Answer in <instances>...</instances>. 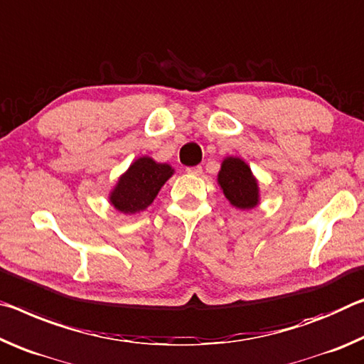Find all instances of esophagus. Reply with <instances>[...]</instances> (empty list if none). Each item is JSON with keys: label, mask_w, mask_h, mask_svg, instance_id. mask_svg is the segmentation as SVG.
Instances as JSON below:
<instances>
[{"label": "esophagus", "mask_w": 364, "mask_h": 364, "mask_svg": "<svg viewBox=\"0 0 364 364\" xmlns=\"http://www.w3.org/2000/svg\"><path fill=\"white\" fill-rule=\"evenodd\" d=\"M188 174H193V176H200L201 172H203V168L201 166H192V168H187L186 169Z\"/></svg>", "instance_id": "esophagus-1"}]
</instances>
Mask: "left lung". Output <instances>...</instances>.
Returning a JSON list of instances; mask_svg holds the SVG:
<instances>
[{"mask_svg":"<svg viewBox=\"0 0 364 364\" xmlns=\"http://www.w3.org/2000/svg\"><path fill=\"white\" fill-rule=\"evenodd\" d=\"M218 183L221 186L225 198L232 206L240 210H252L259 201L258 182L252 169L240 158H225L218 174Z\"/></svg>","mask_w":364,"mask_h":364,"instance_id":"obj_1","label":"left lung"}]
</instances>
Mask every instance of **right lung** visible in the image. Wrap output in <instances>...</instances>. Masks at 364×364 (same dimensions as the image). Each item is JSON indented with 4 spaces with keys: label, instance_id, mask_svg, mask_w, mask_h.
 Returning a JSON list of instances; mask_svg holds the SVG:
<instances>
[{
    "label": "right lung",
    "instance_id": "add662e5",
    "mask_svg": "<svg viewBox=\"0 0 364 364\" xmlns=\"http://www.w3.org/2000/svg\"><path fill=\"white\" fill-rule=\"evenodd\" d=\"M174 174L169 164H161L143 156L130 164V168L119 178L117 186L109 195L112 206L121 213L135 214L153 203L164 182Z\"/></svg>",
    "mask_w": 364,
    "mask_h": 364
}]
</instances>
